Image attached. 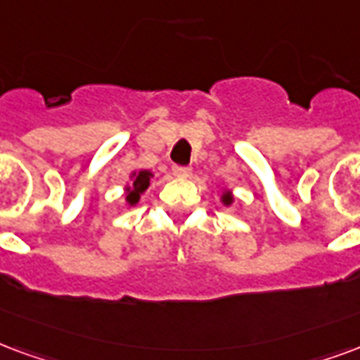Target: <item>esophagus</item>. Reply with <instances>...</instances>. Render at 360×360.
Returning a JSON list of instances; mask_svg holds the SVG:
<instances>
[{
  "mask_svg": "<svg viewBox=\"0 0 360 360\" xmlns=\"http://www.w3.org/2000/svg\"><path fill=\"white\" fill-rule=\"evenodd\" d=\"M173 173L177 177H187L188 173H191V166H173Z\"/></svg>",
  "mask_w": 360,
  "mask_h": 360,
  "instance_id": "1",
  "label": "esophagus"
}]
</instances>
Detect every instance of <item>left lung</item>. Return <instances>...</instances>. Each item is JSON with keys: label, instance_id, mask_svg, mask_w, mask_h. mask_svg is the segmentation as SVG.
I'll return each instance as SVG.
<instances>
[{"label": "left lung", "instance_id": "left-lung-1", "mask_svg": "<svg viewBox=\"0 0 360 360\" xmlns=\"http://www.w3.org/2000/svg\"><path fill=\"white\" fill-rule=\"evenodd\" d=\"M223 202H225V204H231V202H233V196L227 193L225 196H223Z\"/></svg>", "mask_w": 360, "mask_h": 360}]
</instances>
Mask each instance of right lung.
Instances as JSON below:
<instances>
[{"label":"right lung","mask_w":360,"mask_h":360,"mask_svg":"<svg viewBox=\"0 0 360 360\" xmlns=\"http://www.w3.org/2000/svg\"><path fill=\"white\" fill-rule=\"evenodd\" d=\"M148 183H150V172H139L135 177H133V183H131V188H127V196L126 200L129 204H137L139 202V196L143 191H146L148 187Z\"/></svg>","instance_id":"right-lung-1"}]
</instances>
